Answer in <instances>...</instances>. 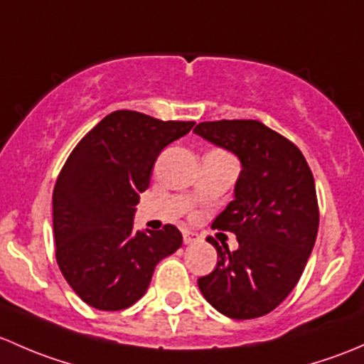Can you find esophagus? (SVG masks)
Returning <instances> with one entry per match:
<instances>
[{
	"mask_svg": "<svg viewBox=\"0 0 364 364\" xmlns=\"http://www.w3.org/2000/svg\"><path fill=\"white\" fill-rule=\"evenodd\" d=\"M182 237H183V243H186V245H189V243H194L200 240V237H198L196 233H193V231H187V230L183 231Z\"/></svg>",
	"mask_w": 364,
	"mask_h": 364,
	"instance_id": "esophagus-1",
	"label": "esophagus"
}]
</instances>
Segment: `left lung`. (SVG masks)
Returning <instances> with one entry per match:
<instances>
[{"instance_id": "1", "label": "left lung", "mask_w": 364, "mask_h": 364, "mask_svg": "<svg viewBox=\"0 0 364 364\" xmlns=\"http://www.w3.org/2000/svg\"><path fill=\"white\" fill-rule=\"evenodd\" d=\"M194 133L242 163L235 200L213 230L237 235L231 252L212 237L217 266L198 279L205 299L231 319L266 316L298 284L319 230L314 175L301 151L259 121L200 122Z\"/></svg>"}]
</instances>
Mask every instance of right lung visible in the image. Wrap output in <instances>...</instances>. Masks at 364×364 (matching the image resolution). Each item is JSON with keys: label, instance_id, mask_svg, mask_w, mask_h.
I'll return each instance as SVG.
<instances>
[{"label": "right lung", "instance_id": "add662e5", "mask_svg": "<svg viewBox=\"0 0 364 364\" xmlns=\"http://www.w3.org/2000/svg\"><path fill=\"white\" fill-rule=\"evenodd\" d=\"M194 122L117 110L77 144L52 194L55 259L71 289L98 310H122L149 289L156 264L182 245V233L134 231V207L166 145Z\"/></svg>", "mask_w": 364, "mask_h": 364}]
</instances>
